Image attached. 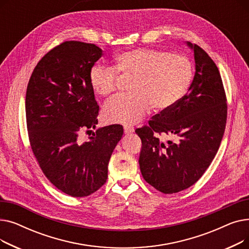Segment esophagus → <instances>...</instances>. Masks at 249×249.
I'll list each match as a JSON object with an SVG mask.
<instances>
[{
	"instance_id": "1",
	"label": "esophagus",
	"mask_w": 249,
	"mask_h": 249,
	"mask_svg": "<svg viewBox=\"0 0 249 249\" xmlns=\"http://www.w3.org/2000/svg\"><path fill=\"white\" fill-rule=\"evenodd\" d=\"M124 132L125 134H131L134 132V128L133 127H130V126H125L124 127Z\"/></svg>"
}]
</instances>
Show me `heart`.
<instances>
[{"label": "heart", "mask_w": 249, "mask_h": 249, "mask_svg": "<svg viewBox=\"0 0 249 249\" xmlns=\"http://www.w3.org/2000/svg\"><path fill=\"white\" fill-rule=\"evenodd\" d=\"M115 68L96 64L89 71L91 88L103 97L117 89L118 72L133 78L131 94L118 95L105 104L103 118L110 124L137 123L151 106L158 111L173 108L186 94L193 76L191 62L185 56L148 48L123 52Z\"/></svg>", "instance_id": "1"}]
</instances>
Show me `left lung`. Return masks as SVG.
<instances>
[{"label":"left lung","mask_w":249,"mask_h":249,"mask_svg":"<svg viewBox=\"0 0 249 249\" xmlns=\"http://www.w3.org/2000/svg\"><path fill=\"white\" fill-rule=\"evenodd\" d=\"M196 71L188 93L168 110L153 116L148 126L135 130L142 141L140 172L150 186L174 194L193 186L211 164L224 135L226 95L217 65L197 44ZM159 135L174 136L167 143Z\"/></svg>","instance_id":"left-lung-1"}]
</instances>
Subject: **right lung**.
Wrapping results in <instances>:
<instances>
[{
	"instance_id": "add662e5",
	"label": "right lung",
	"mask_w": 249,
	"mask_h": 249,
	"mask_svg": "<svg viewBox=\"0 0 249 249\" xmlns=\"http://www.w3.org/2000/svg\"><path fill=\"white\" fill-rule=\"evenodd\" d=\"M103 55L95 44L65 41L37 63L27 86L26 122L31 149L52 185L71 197L98 191L123 135L122 125L99 128L87 142L81 130L96 128L99 105L89 71ZM91 131V130H89Z\"/></svg>"
}]
</instances>
